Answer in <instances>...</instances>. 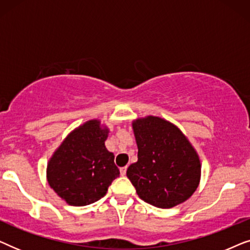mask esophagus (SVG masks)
<instances>
[{
    "label": "esophagus",
    "mask_w": 250,
    "mask_h": 250,
    "mask_svg": "<svg viewBox=\"0 0 250 250\" xmlns=\"http://www.w3.org/2000/svg\"><path fill=\"white\" fill-rule=\"evenodd\" d=\"M126 170H127V166L122 167V168H121V175H122V176H124V175H125V174H126Z\"/></svg>",
    "instance_id": "1"
}]
</instances>
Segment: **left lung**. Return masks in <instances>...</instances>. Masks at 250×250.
I'll list each match as a JSON object with an SVG mask.
<instances>
[{
    "label": "left lung",
    "instance_id": "left-lung-1",
    "mask_svg": "<svg viewBox=\"0 0 250 250\" xmlns=\"http://www.w3.org/2000/svg\"><path fill=\"white\" fill-rule=\"evenodd\" d=\"M138 162L126 175L136 193L152 206L172 208L192 196L200 182L199 156L181 129L166 119L146 116L132 123Z\"/></svg>",
    "mask_w": 250,
    "mask_h": 250
}]
</instances>
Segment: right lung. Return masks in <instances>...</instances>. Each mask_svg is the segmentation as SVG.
<instances>
[{"label": "right lung", "mask_w": 250, "mask_h": 250, "mask_svg": "<svg viewBox=\"0 0 250 250\" xmlns=\"http://www.w3.org/2000/svg\"><path fill=\"white\" fill-rule=\"evenodd\" d=\"M109 128L91 119L67 135L51 157L46 179L58 196L71 206H86L105 196L119 169L104 142Z\"/></svg>", "instance_id": "right-lung-1"}]
</instances>
